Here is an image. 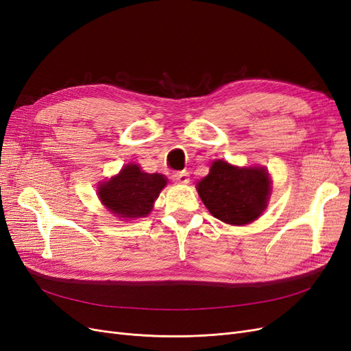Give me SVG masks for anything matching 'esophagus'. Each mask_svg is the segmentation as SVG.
<instances>
[{
	"mask_svg": "<svg viewBox=\"0 0 351 351\" xmlns=\"http://www.w3.org/2000/svg\"><path fill=\"white\" fill-rule=\"evenodd\" d=\"M173 180L178 184H189L190 183V176L186 171H180L173 176Z\"/></svg>",
	"mask_w": 351,
	"mask_h": 351,
	"instance_id": "1",
	"label": "esophagus"
}]
</instances>
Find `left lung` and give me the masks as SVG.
Returning a JSON list of instances; mask_svg holds the SVG:
<instances>
[{
    "instance_id": "left-lung-1",
    "label": "left lung",
    "mask_w": 351,
    "mask_h": 351,
    "mask_svg": "<svg viewBox=\"0 0 351 351\" xmlns=\"http://www.w3.org/2000/svg\"><path fill=\"white\" fill-rule=\"evenodd\" d=\"M196 189L215 218L231 226H246L258 219L267 208L271 178L265 167L241 168L217 159Z\"/></svg>"
}]
</instances>
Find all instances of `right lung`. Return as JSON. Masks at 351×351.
Listing matches in <instances>:
<instances>
[{
  "instance_id": "add662e5",
  "label": "right lung",
  "mask_w": 351,
  "mask_h": 351,
  "mask_svg": "<svg viewBox=\"0 0 351 351\" xmlns=\"http://www.w3.org/2000/svg\"><path fill=\"white\" fill-rule=\"evenodd\" d=\"M165 184L162 174H147L137 164H127L119 174L99 183L98 196L111 214L129 221L149 215Z\"/></svg>"
}]
</instances>
